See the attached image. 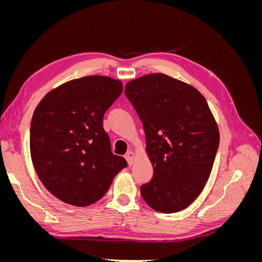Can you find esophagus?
<instances>
[{
  "mask_svg": "<svg viewBox=\"0 0 262 262\" xmlns=\"http://www.w3.org/2000/svg\"><path fill=\"white\" fill-rule=\"evenodd\" d=\"M124 157H125V160H126V162H128L129 165L133 164V162H134V153L132 152V150H129V152L125 154Z\"/></svg>",
  "mask_w": 262,
  "mask_h": 262,
  "instance_id": "1",
  "label": "esophagus"
}]
</instances>
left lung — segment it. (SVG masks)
<instances>
[{
	"instance_id": "left-lung-1",
	"label": "left lung",
	"mask_w": 262,
	"mask_h": 262,
	"mask_svg": "<svg viewBox=\"0 0 262 262\" xmlns=\"http://www.w3.org/2000/svg\"><path fill=\"white\" fill-rule=\"evenodd\" d=\"M143 124L153 177L141 186L150 208L175 213L189 207L208 181L219 148L217 124L202 94L162 73L125 85Z\"/></svg>"
}]
</instances>
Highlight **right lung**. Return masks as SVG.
Wrapping results in <instances>:
<instances>
[{"instance_id": "1", "label": "right lung", "mask_w": 262, "mask_h": 262, "mask_svg": "<svg viewBox=\"0 0 262 262\" xmlns=\"http://www.w3.org/2000/svg\"><path fill=\"white\" fill-rule=\"evenodd\" d=\"M122 93L108 76H85L60 85L37 106L30 124V154L39 179L61 201L87 207L105 195L126 167L113 154L104 115Z\"/></svg>"}]
</instances>
